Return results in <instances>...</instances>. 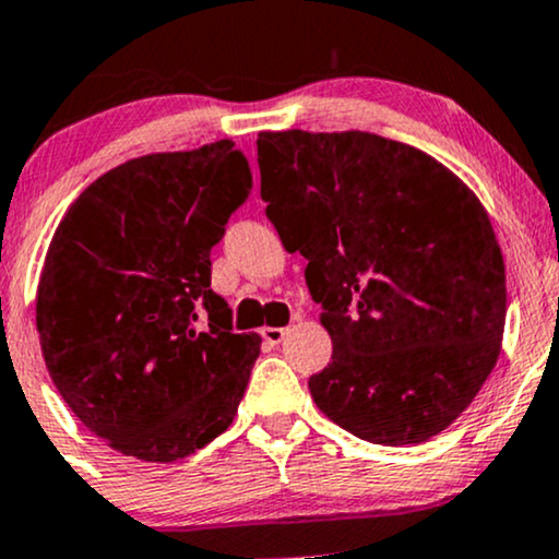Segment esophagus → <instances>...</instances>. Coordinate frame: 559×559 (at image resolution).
<instances>
[{"mask_svg": "<svg viewBox=\"0 0 559 559\" xmlns=\"http://www.w3.org/2000/svg\"><path fill=\"white\" fill-rule=\"evenodd\" d=\"M288 329H273V325H267V329H262V338H265L267 344H281L286 338Z\"/></svg>", "mask_w": 559, "mask_h": 559, "instance_id": "esophagus-1", "label": "esophagus"}]
</instances>
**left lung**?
Instances as JSON below:
<instances>
[{
    "label": "left lung",
    "mask_w": 559,
    "mask_h": 559,
    "mask_svg": "<svg viewBox=\"0 0 559 559\" xmlns=\"http://www.w3.org/2000/svg\"><path fill=\"white\" fill-rule=\"evenodd\" d=\"M260 194L331 333L320 413L373 444L452 426L497 365L504 260L484 204L415 146L365 131H265Z\"/></svg>",
    "instance_id": "obj_1"
}]
</instances>
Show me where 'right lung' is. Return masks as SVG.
<instances>
[{
    "mask_svg": "<svg viewBox=\"0 0 559 559\" xmlns=\"http://www.w3.org/2000/svg\"><path fill=\"white\" fill-rule=\"evenodd\" d=\"M252 170L223 139L128 159L57 226L36 294L47 370L88 431L128 457L173 463L221 436L260 355L210 288V252Z\"/></svg>",
    "mask_w": 559,
    "mask_h": 559,
    "instance_id": "add662e5",
    "label": "right lung"
}]
</instances>
